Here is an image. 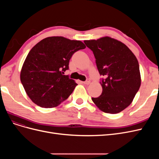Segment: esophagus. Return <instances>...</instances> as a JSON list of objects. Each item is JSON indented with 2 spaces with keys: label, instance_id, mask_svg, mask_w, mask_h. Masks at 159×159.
Listing matches in <instances>:
<instances>
[{
  "label": "esophagus",
  "instance_id": "1",
  "mask_svg": "<svg viewBox=\"0 0 159 159\" xmlns=\"http://www.w3.org/2000/svg\"><path fill=\"white\" fill-rule=\"evenodd\" d=\"M90 82H91V81H90L89 80H87L85 81H84V84H86V85H89V84H90Z\"/></svg>",
  "mask_w": 159,
  "mask_h": 159
}]
</instances>
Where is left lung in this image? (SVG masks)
Returning <instances> with one entry per match:
<instances>
[{"mask_svg": "<svg viewBox=\"0 0 159 159\" xmlns=\"http://www.w3.org/2000/svg\"><path fill=\"white\" fill-rule=\"evenodd\" d=\"M93 51L100 75L102 93L92 98L99 110L115 114L131 104L141 86L139 62L129 48L116 39L104 36L98 40H84Z\"/></svg>", "mask_w": 159, "mask_h": 159, "instance_id": "obj_1", "label": "left lung"}]
</instances>
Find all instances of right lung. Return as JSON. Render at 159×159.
Segmentation results:
<instances>
[{"label": "right lung", "instance_id": "1", "mask_svg": "<svg viewBox=\"0 0 159 159\" xmlns=\"http://www.w3.org/2000/svg\"><path fill=\"white\" fill-rule=\"evenodd\" d=\"M80 40L63 36L48 37L34 46L20 71V81L32 102L44 108L57 107L78 85L65 75L72 55L85 48Z\"/></svg>", "mask_w": 159, "mask_h": 159}]
</instances>
